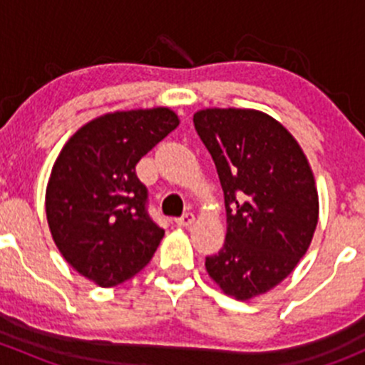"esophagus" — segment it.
<instances>
[{"mask_svg":"<svg viewBox=\"0 0 365 365\" xmlns=\"http://www.w3.org/2000/svg\"><path fill=\"white\" fill-rule=\"evenodd\" d=\"M175 222L178 224L180 227H187V226H190V224L194 222V215L190 212H187V213H183L182 217H178V219H176Z\"/></svg>","mask_w":365,"mask_h":365,"instance_id":"34e87169","label":"esophagus"}]
</instances>
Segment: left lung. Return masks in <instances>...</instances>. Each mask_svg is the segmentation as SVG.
<instances>
[{"instance_id": "left-lung-1", "label": "left lung", "mask_w": 365, "mask_h": 365, "mask_svg": "<svg viewBox=\"0 0 365 365\" xmlns=\"http://www.w3.org/2000/svg\"><path fill=\"white\" fill-rule=\"evenodd\" d=\"M194 127L215 162L227 233L206 272L237 300L284 281L307 252L318 224L311 165L292 134L254 109H203Z\"/></svg>"}]
</instances>
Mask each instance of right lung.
I'll return each instance as SVG.
<instances>
[{
    "label": "right lung",
    "mask_w": 365,
    "mask_h": 365,
    "mask_svg": "<svg viewBox=\"0 0 365 365\" xmlns=\"http://www.w3.org/2000/svg\"><path fill=\"white\" fill-rule=\"evenodd\" d=\"M178 123L168 108L104 114L81 127L54 162L46 190L53 240L70 267L102 288L134 277L164 237L135 165Z\"/></svg>",
    "instance_id": "add662e5"
}]
</instances>
